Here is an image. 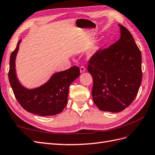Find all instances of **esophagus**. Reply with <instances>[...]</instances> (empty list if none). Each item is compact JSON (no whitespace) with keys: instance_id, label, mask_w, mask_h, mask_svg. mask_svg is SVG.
Here are the masks:
<instances>
[{"instance_id":"obj_1","label":"esophagus","mask_w":155,"mask_h":155,"mask_svg":"<svg viewBox=\"0 0 155 155\" xmlns=\"http://www.w3.org/2000/svg\"><path fill=\"white\" fill-rule=\"evenodd\" d=\"M85 71H86V68H85V67L81 66V67H80V72H81V73H83V72H85Z\"/></svg>"}]
</instances>
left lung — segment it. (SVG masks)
Masks as SVG:
<instances>
[{
  "label": "left lung",
  "mask_w": 155,
  "mask_h": 155,
  "mask_svg": "<svg viewBox=\"0 0 155 155\" xmlns=\"http://www.w3.org/2000/svg\"><path fill=\"white\" fill-rule=\"evenodd\" d=\"M118 25L120 39L98 49L88 60L93 101L102 111L124 110L134 101L142 83L141 51L130 31Z\"/></svg>",
  "instance_id": "8db88e82"
}]
</instances>
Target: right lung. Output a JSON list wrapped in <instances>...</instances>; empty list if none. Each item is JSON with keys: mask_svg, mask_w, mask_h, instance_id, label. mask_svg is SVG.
Masks as SVG:
<instances>
[{"mask_svg": "<svg viewBox=\"0 0 155 155\" xmlns=\"http://www.w3.org/2000/svg\"><path fill=\"white\" fill-rule=\"evenodd\" d=\"M16 48L10 55L8 78L15 97L21 107L28 112L39 116H47L61 112L68 102L69 86L80 75L77 66L54 74L43 85L35 89H26L16 77L15 61L18 50Z\"/></svg>", "mask_w": 155, "mask_h": 155, "instance_id": "right-lung-1", "label": "right lung"}]
</instances>
